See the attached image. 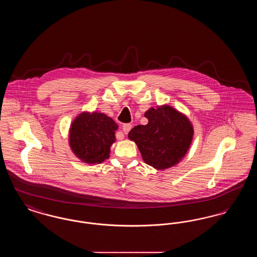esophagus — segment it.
<instances>
[{
  "label": "esophagus",
  "mask_w": 257,
  "mask_h": 257,
  "mask_svg": "<svg viewBox=\"0 0 257 257\" xmlns=\"http://www.w3.org/2000/svg\"><path fill=\"white\" fill-rule=\"evenodd\" d=\"M132 128V125L131 124H124L122 126V131L124 134H128L129 131L131 130Z\"/></svg>",
  "instance_id": "obj_1"
}]
</instances>
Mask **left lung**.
Here are the masks:
<instances>
[{"label":"left lung","mask_w":257,"mask_h":257,"mask_svg":"<svg viewBox=\"0 0 257 257\" xmlns=\"http://www.w3.org/2000/svg\"><path fill=\"white\" fill-rule=\"evenodd\" d=\"M145 116L148 119L147 125L135 126L128 138L136 143L147 165L162 171L175 166L192 144V123L169 105L150 108Z\"/></svg>","instance_id":"1"}]
</instances>
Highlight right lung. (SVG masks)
I'll return each instance as SVG.
<instances>
[{
	"label": "right lung",
	"instance_id": "obj_1",
	"mask_svg": "<svg viewBox=\"0 0 257 257\" xmlns=\"http://www.w3.org/2000/svg\"><path fill=\"white\" fill-rule=\"evenodd\" d=\"M118 125L105 113L81 112L71 123L69 146L75 156L86 164H100L110 157Z\"/></svg>",
	"mask_w": 257,
	"mask_h": 257
}]
</instances>
